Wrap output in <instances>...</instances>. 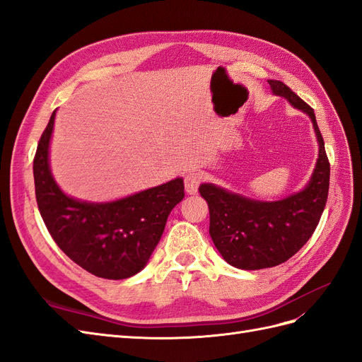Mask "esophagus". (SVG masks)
Returning a JSON list of instances; mask_svg holds the SVG:
<instances>
[{
  "mask_svg": "<svg viewBox=\"0 0 362 362\" xmlns=\"http://www.w3.org/2000/svg\"><path fill=\"white\" fill-rule=\"evenodd\" d=\"M204 178H205V175L201 170L190 172L187 177H185V180H184L185 181V192H187L189 194H196V193H198V189H199L201 182L204 181Z\"/></svg>",
  "mask_w": 362,
  "mask_h": 362,
  "instance_id": "obj_1",
  "label": "esophagus"
}]
</instances>
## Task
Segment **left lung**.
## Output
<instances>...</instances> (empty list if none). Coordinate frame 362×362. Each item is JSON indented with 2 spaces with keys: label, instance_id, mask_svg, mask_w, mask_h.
Returning a JSON list of instances; mask_svg holds the SVG:
<instances>
[{
  "label": "left lung",
  "instance_id": "8db88e82",
  "mask_svg": "<svg viewBox=\"0 0 362 362\" xmlns=\"http://www.w3.org/2000/svg\"><path fill=\"white\" fill-rule=\"evenodd\" d=\"M275 95L284 96L313 120L319 158L310 184L276 202H261L202 184L199 193L210 210V235L228 264L258 270L275 267L291 258L308 242L320 222L329 192V160L313 108L287 84L269 80Z\"/></svg>",
  "mask_w": 362,
  "mask_h": 362
}]
</instances>
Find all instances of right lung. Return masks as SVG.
Masks as SVG:
<instances>
[{
  "label": "right lung",
  "instance_id": "right-lung-1",
  "mask_svg": "<svg viewBox=\"0 0 362 362\" xmlns=\"http://www.w3.org/2000/svg\"><path fill=\"white\" fill-rule=\"evenodd\" d=\"M56 112L43 131L33 160L40 216L57 246L95 276L136 275L158 245L172 208L184 198L181 178L108 204L69 198L54 181L48 148Z\"/></svg>",
  "mask_w": 362,
  "mask_h": 362
}]
</instances>
